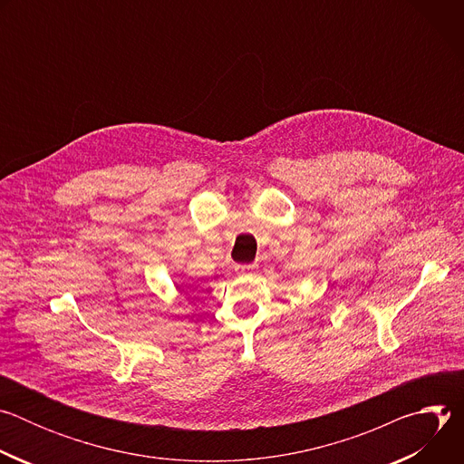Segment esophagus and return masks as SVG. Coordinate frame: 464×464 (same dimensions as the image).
Here are the masks:
<instances>
[{
  "label": "esophagus",
  "instance_id": "esophagus-1",
  "mask_svg": "<svg viewBox=\"0 0 464 464\" xmlns=\"http://www.w3.org/2000/svg\"><path fill=\"white\" fill-rule=\"evenodd\" d=\"M255 268H256L255 264H240V266H237L235 270H237L238 274H251Z\"/></svg>",
  "mask_w": 464,
  "mask_h": 464
}]
</instances>
